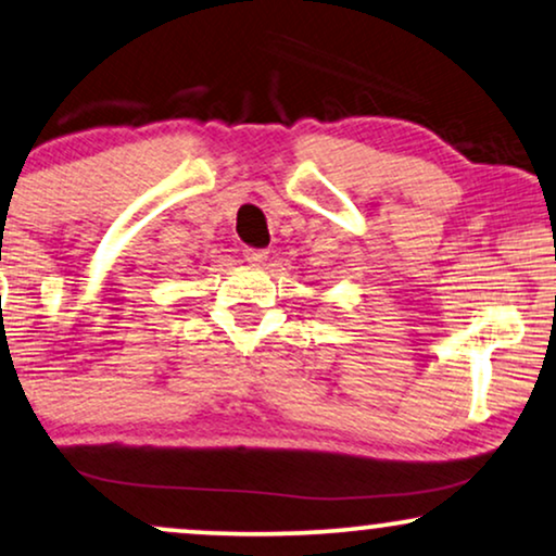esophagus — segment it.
<instances>
[{
	"label": "esophagus",
	"mask_w": 556,
	"mask_h": 556,
	"mask_svg": "<svg viewBox=\"0 0 556 556\" xmlns=\"http://www.w3.org/2000/svg\"><path fill=\"white\" fill-rule=\"evenodd\" d=\"M243 258L248 261V263H263L265 258H268V251H265V248H243Z\"/></svg>",
	"instance_id": "obj_1"
}]
</instances>
